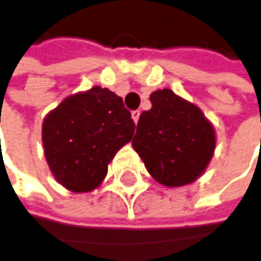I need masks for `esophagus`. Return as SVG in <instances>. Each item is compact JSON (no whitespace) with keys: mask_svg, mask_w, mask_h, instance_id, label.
<instances>
[{"mask_svg":"<svg viewBox=\"0 0 261 261\" xmlns=\"http://www.w3.org/2000/svg\"><path fill=\"white\" fill-rule=\"evenodd\" d=\"M139 116H140V110H134V112H131V118H133V121L137 124V121H139Z\"/></svg>","mask_w":261,"mask_h":261,"instance_id":"obj_1","label":"esophagus"}]
</instances>
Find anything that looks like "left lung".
Wrapping results in <instances>:
<instances>
[{
    "label": "left lung",
    "mask_w": 261,
    "mask_h": 261,
    "mask_svg": "<svg viewBox=\"0 0 261 261\" xmlns=\"http://www.w3.org/2000/svg\"><path fill=\"white\" fill-rule=\"evenodd\" d=\"M149 100L152 107L140 115L131 145L158 184L190 185L214 156L215 128L200 107L172 89H156Z\"/></svg>",
    "instance_id": "left-lung-1"
}]
</instances>
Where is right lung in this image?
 <instances>
[{"mask_svg":"<svg viewBox=\"0 0 261 261\" xmlns=\"http://www.w3.org/2000/svg\"><path fill=\"white\" fill-rule=\"evenodd\" d=\"M131 113L122 98L94 86L65 97L41 125V142L54 178L73 193L101 185L107 166L134 134Z\"/></svg>","mask_w":261,"mask_h":261,"instance_id":"obj_1","label":"right lung"}]
</instances>
